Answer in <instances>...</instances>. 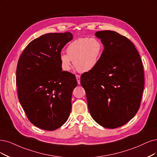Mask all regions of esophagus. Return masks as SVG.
Listing matches in <instances>:
<instances>
[{"instance_id":"34e87169","label":"esophagus","mask_w":157,"mask_h":157,"mask_svg":"<svg viewBox=\"0 0 157 157\" xmlns=\"http://www.w3.org/2000/svg\"><path fill=\"white\" fill-rule=\"evenodd\" d=\"M75 77H76V79H77L78 85H79L80 84V75H75Z\"/></svg>"}]
</instances>
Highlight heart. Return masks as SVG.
<instances>
[{"label":"heart","instance_id":"heart-1","mask_svg":"<svg viewBox=\"0 0 157 157\" xmlns=\"http://www.w3.org/2000/svg\"><path fill=\"white\" fill-rule=\"evenodd\" d=\"M104 46L101 40L95 37H80L73 40L67 48V54L59 55L61 67L68 71L74 65L80 72H87L95 68L103 55Z\"/></svg>","mask_w":157,"mask_h":157}]
</instances>
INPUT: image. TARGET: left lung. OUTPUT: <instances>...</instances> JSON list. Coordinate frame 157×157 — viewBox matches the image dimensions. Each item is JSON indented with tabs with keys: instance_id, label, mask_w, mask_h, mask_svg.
Returning a JSON list of instances; mask_svg holds the SVG:
<instances>
[{
	"instance_id": "8db88e82",
	"label": "left lung",
	"mask_w": 157,
	"mask_h": 157,
	"mask_svg": "<svg viewBox=\"0 0 157 157\" xmlns=\"http://www.w3.org/2000/svg\"><path fill=\"white\" fill-rule=\"evenodd\" d=\"M95 36L103 44V53L97 67L82 75L81 85L92 118L105 128H117L140 108L144 87L142 62L126 37L111 30L97 32Z\"/></svg>"
}]
</instances>
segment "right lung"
<instances>
[{
  "instance_id": "1",
  "label": "right lung",
  "mask_w": 157,
  "mask_h": 157,
  "mask_svg": "<svg viewBox=\"0 0 157 157\" xmlns=\"http://www.w3.org/2000/svg\"><path fill=\"white\" fill-rule=\"evenodd\" d=\"M72 38L71 32L43 35L28 44L17 63L19 100L30 122L44 130L59 128L71 111L78 83L74 74L62 71L59 55Z\"/></svg>"
}]
</instances>
